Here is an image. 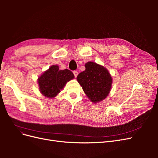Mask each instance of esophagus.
<instances>
[{
  "label": "esophagus",
  "instance_id": "34e87169",
  "mask_svg": "<svg viewBox=\"0 0 158 158\" xmlns=\"http://www.w3.org/2000/svg\"><path fill=\"white\" fill-rule=\"evenodd\" d=\"M73 73H74V76L75 77H77V76H78V73L77 71H74L73 72Z\"/></svg>",
  "mask_w": 158,
  "mask_h": 158
}]
</instances>
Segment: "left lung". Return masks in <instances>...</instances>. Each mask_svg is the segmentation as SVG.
I'll use <instances>...</instances> for the list:
<instances>
[{"instance_id":"obj_1","label":"left lung","mask_w":158,"mask_h":158,"mask_svg":"<svg viewBox=\"0 0 158 158\" xmlns=\"http://www.w3.org/2000/svg\"><path fill=\"white\" fill-rule=\"evenodd\" d=\"M85 67L76 79L90 101L94 103L102 102L111 90V76L104 66L94 62H88Z\"/></svg>"}]
</instances>
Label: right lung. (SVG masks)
Returning <instances> with one entry per match:
<instances>
[{
    "mask_svg": "<svg viewBox=\"0 0 158 158\" xmlns=\"http://www.w3.org/2000/svg\"><path fill=\"white\" fill-rule=\"evenodd\" d=\"M74 78L68 69L59 70V66L52 65L37 80L41 93L46 98H53L69 81Z\"/></svg>",
    "mask_w": 158,
    "mask_h": 158,
    "instance_id": "add662e5",
    "label": "right lung"
}]
</instances>
